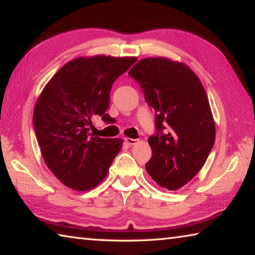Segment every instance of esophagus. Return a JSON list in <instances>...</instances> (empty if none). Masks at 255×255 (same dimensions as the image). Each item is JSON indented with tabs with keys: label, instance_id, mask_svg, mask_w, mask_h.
I'll list each match as a JSON object with an SVG mask.
<instances>
[{
	"label": "esophagus",
	"instance_id": "obj_1",
	"mask_svg": "<svg viewBox=\"0 0 255 255\" xmlns=\"http://www.w3.org/2000/svg\"><path fill=\"white\" fill-rule=\"evenodd\" d=\"M125 141H126V143L128 144V145H130V146H132V145H135V144H137L138 143V140L137 139H132V138H125Z\"/></svg>",
	"mask_w": 255,
	"mask_h": 255
}]
</instances>
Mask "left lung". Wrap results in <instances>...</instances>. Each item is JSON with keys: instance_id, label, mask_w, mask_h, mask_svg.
Listing matches in <instances>:
<instances>
[{"instance_id": "1", "label": "left lung", "mask_w": 255, "mask_h": 255, "mask_svg": "<svg viewBox=\"0 0 255 255\" xmlns=\"http://www.w3.org/2000/svg\"><path fill=\"white\" fill-rule=\"evenodd\" d=\"M128 74L155 111L156 135L148 138L146 171L162 188L178 190L201 170L213 148L215 122L201 82L183 63L144 58Z\"/></svg>"}]
</instances>
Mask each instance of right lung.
Returning a JSON list of instances; mask_svg holds the SVG:
<instances>
[{"mask_svg":"<svg viewBox=\"0 0 255 255\" xmlns=\"http://www.w3.org/2000/svg\"><path fill=\"white\" fill-rule=\"evenodd\" d=\"M136 57L98 55L66 63L46 84L33 110V127L47 166L60 182L76 191H88L106 178L122 138L90 133L93 120L109 107L114 82Z\"/></svg>","mask_w":255,"mask_h":255,"instance_id":"right-lung-1","label":"right lung"}]
</instances>
